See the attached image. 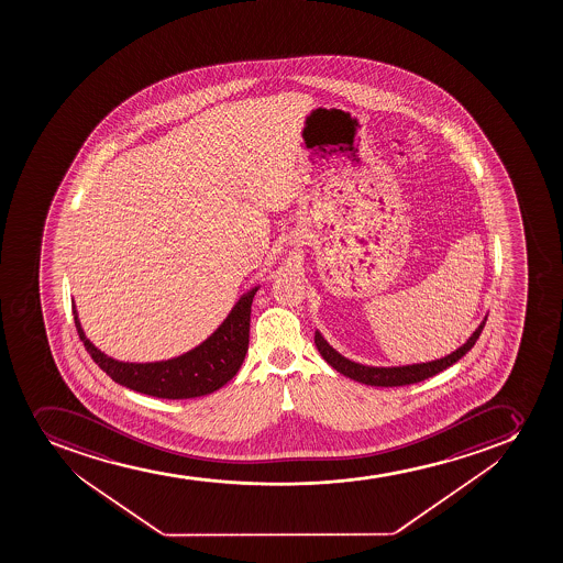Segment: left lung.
<instances>
[{
  "label": "left lung",
  "instance_id": "obj_1",
  "mask_svg": "<svg viewBox=\"0 0 563 563\" xmlns=\"http://www.w3.org/2000/svg\"><path fill=\"white\" fill-rule=\"evenodd\" d=\"M485 324L486 318L474 334L470 335V340L448 356L434 360V362L415 363V365H404V367H367V365L351 362L345 356H341L340 352H335L319 332H316V346L324 357V362L332 365L338 373L343 374L346 378L356 379L360 384L374 385V387H400V385L418 384L422 379L431 378L434 374L442 373L444 368L459 362L467 351H472V346L475 345V341L479 340Z\"/></svg>",
  "mask_w": 563,
  "mask_h": 563
}]
</instances>
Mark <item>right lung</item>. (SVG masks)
<instances>
[{"instance_id":"right-lung-1","label":"right lung","mask_w":563,"mask_h":563,"mask_svg":"<svg viewBox=\"0 0 563 563\" xmlns=\"http://www.w3.org/2000/svg\"><path fill=\"white\" fill-rule=\"evenodd\" d=\"M256 290L258 288H253L240 297V301L234 305L231 313L211 338H207L200 346H196L184 356L167 362L123 363L108 357L84 335L75 305L73 318L78 338L89 352V356L113 382L143 395L167 400H184L211 395L239 373L250 345L251 302Z\"/></svg>"}]
</instances>
